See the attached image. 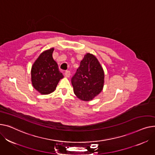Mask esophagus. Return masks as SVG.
I'll return each mask as SVG.
<instances>
[{
	"instance_id": "34e87169",
	"label": "esophagus",
	"mask_w": 155,
	"mask_h": 155,
	"mask_svg": "<svg viewBox=\"0 0 155 155\" xmlns=\"http://www.w3.org/2000/svg\"><path fill=\"white\" fill-rule=\"evenodd\" d=\"M71 75V72L69 71H65V76L67 78H69Z\"/></svg>"
}]
</instances>
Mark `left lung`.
<instances>
[{"mask_svg": "<svg viewBox=\"0 0 155 155\" xmlns=\"http://www.w3.org/2000/svg\"><path fill=\"white\" fill-rule=\"evenodd\" d=\"M104 73L97 59L87 53L71 79L75 95L82 101H91L102 91Z\"/></svg>", "mask_w": 155, "mask_h": 155, "instance_id": "obj_1", "label": "left lung"}]
</instances>
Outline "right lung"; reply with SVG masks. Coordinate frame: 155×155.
<instances>
[{
	"instance_id": "obj_1",
	"label": "right lung",
	"mask_w": 155,
	"mask_h": 155,
	"mask_svg": "<svg viewBox=\"0 0 155 155\" xmlns=\"http://www.w3.org/2000/svg\"><path fill=\"white\" fill-rule=\"evenodd\" d=\"M54 48L42 52L31 69L33 87L41 94H48L56 89L64 76L59 71L57 62L53 59Z\"/></svg>"
}]
</instances>
